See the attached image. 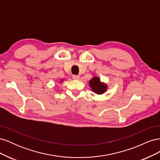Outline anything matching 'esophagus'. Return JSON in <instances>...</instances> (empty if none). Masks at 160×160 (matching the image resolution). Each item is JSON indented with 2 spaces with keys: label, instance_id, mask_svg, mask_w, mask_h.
<instances>
[{
  "label": "esophagus",
  "instance_id": "obj_1",
  "mask_svg": "<svg viewBox=\"0 0 160 160\" xmlns=\"http://www.w3.org/2000/svg\"><path fill=\"white\" fill-rule=\"evenodd\" d=\"M72 79H79V75H73L72 76Z\"/></svg>",
  "mask_w": 160,
  "mask_h": 160
}]
</instances>
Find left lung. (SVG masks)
Here are the masks:
<instances>
[{"label": "left lung", "mask_w": 160, "mask_h": 160, "mask_svg": "<svg viewBox=\"0 0 160 160\" xmlns=\"http://www.w3.org/2000/svg\"><path fill=\"white\" fill-rule=\"evenodd\" d=\"M89 85L92 91L97 94H103L107 89V85L101 83L99 77H95L89 81Z\"/></svg>", "instance_id": "8db88e82"}]
</instances>
